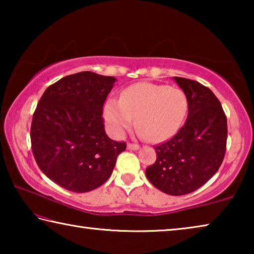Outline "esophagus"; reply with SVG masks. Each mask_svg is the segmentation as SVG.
Returning <instances> with one entry per match:
<instances>
[{
	"mask_svg": "<svg viewBox=\"0 0 254 254\" xmlns=\"http://www.w3.org/2000/svg\"><path fill=\"white\" fill-rule=\"evenodd\" d=\"M139 144L135 143H127V149L128 150H139Z\"/></svg>",
	"mask_w": 254,
	"mask_h": 254,
	"instance_id": "34e87169",
	"label": "esophagus"
}]
</instances>
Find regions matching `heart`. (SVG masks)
Segmentation results:
<instances>
[{"label":"heart","mask_w":254,"mask_h":254,"mask_svg":"<svg viewBox=\"0 0 254 254\" xmlns=\"http://www.w3.org/2000/svg\"><path fill=\"white\" fill-rule=\"evenodd\" d=\"M188 111V100L182 89L167 85L136 83L124 89L120 101L109 100L104 119L109 131L120 137L132 126L151 142L169 139L182 127Z\"/></svg>","instance_id":"1"}]
</instances>
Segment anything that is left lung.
I'll list each match as a JSON object with an SVG mask.
<instances>
[{"label":"left lung","mask_w":254,"mask_h":254,"mask_svg":"<svg viewBox=\"0 0 254 254\" xmlns=\"http://www.w3.org/2000/svg\"><path fill=\"white\" fill-rule=\"evenodd\" d=\"M186 94L188 117L165 143L156 145L157 160L145 169L154 187L168 195L195 191L216 174L226 150L227 122L220 101L196 80L174 77Z\"/></svg>","instance_id":"left-lung-1"}]
</instances>
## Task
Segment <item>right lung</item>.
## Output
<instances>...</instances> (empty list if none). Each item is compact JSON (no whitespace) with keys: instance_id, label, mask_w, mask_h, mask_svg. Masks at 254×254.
Instances as JSON below:
<instances>
[{"instance_id":"add662e5","label":"right lung","mask_w":254,"mask_h":254,"mask_svg":"<svg viewBox=\"0 0 254 254\" xmlns=\"http://www.w3.org/2000/svg\"><path fill=\"white\" fill-rule=\"evenodd\" d=\"M115 81L80 71L50 85L38 103L30 131L33 156L42 173L67 190L100 187L127 149L107 136L102 118Z\"/></svg>"}]
</instances>
